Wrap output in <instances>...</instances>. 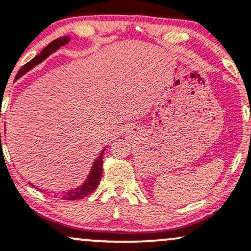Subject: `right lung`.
I'll list each match as a JSON object with an SVG mask.
<instances>
[{"label":"right lung","instance_id":"add662e5","mask_svg":"<svg viewBox=\"0 0 251 251\" xmlns=\"http://www.w3.org/2000/svg\"><path fill=\"white\" fill-rule=\"evenodd\" d=\"M69 41H70V37H69V35H65V37H60V38H58V39H56V40L52 41V43H50L49 45L46 46V48L44 49L39 54H38V56H35L34 58H33L32 60H29L27 64H25L24 67L20 69V71H19L15 78L16 79L20 78V77L25 75L27 71L31 70V69L35 67V65L40 64L44 59L48 58L50 54L53 53L54 51H57L60 46L67 45ZM0 142H1V133H0ZM104 150H106V148L101 151L100 156H99L98 158L94 161V163H93V167H92V169H90L87 180H85L84 182L81 184V186H78L77 188L70 189V191L60 193V197H62L63 200L82 199V198L87 197V195H89L90 193H93L96 188H98L99 183H100V180H101V176H102V156H103ZM41 192H44V191H41Z\"/></svg>","mask_w":251,"mask_h":251}]
</instances>
